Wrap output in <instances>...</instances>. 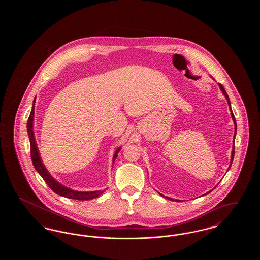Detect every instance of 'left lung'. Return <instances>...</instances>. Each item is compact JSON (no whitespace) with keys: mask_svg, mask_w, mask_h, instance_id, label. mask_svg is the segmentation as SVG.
Listing matches in <instances>:
<instances>
[{"mask_svg":"<svg viewBox=\"0 0 260 260\" xmlns=\"http://www.w3.org/2000/svg\"><path fill=\"white\" fill-rule=\"evenodd\" d=\"M219 85V87H220V89L222 90L223 94L225 95V98L227 99V101H228V104H229V108H230V110H231V116H232V119H233V121H234V123H235V135H234V138H235L236 136V131H237V124H236V119L235 117H234V114H233V112H232V109H231V103H230V100H229V98H228V94H227V92H226V90H225V88L223 87L222 85L221 84H218ZM234 155H235V145L233 144V150H232V156H231V164H230V166H229V169H230V167H231V165H232V161H233V159H234ZM216 187V186H215ZM214 189V188H213ZM210 191H212V190H210ZM209 192V193H210ZM208 194V193H207ZM167 199H170V200H172L173 201V199L169 198V197H166ZM175 201H177V202H179L178 200H175Z\"/></svg>","mask_w":260,"mask_h":260,"instance_id":"8db88e82","label":"left lung"}]
</instances>
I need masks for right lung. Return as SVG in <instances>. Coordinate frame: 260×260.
Wrapping results in <instances>:
<instances>
[{
    "label": "right lung",
    "mask_w": 260,
    "mask_h": 260,
    "mask_svg": "<svg viewBox=\"0 0 260 260\" xmlns=\"http://www.w3.org/2000/svg\"><path fill=\"white\" fill-rule=\"evenodd\" d=\"M35 100L34 99L33 101V106H32V110L30 113V116L28 118V122H27V131H28V136L30 139V146H31V159L32 162L35 167V169L37 170L38 173H40V175L43 177V179L45 180V182L49 185L50 189L65 198L74 199V200H90V199L96 198L99 195L102 194L103 191H93V192H78L71 190L69 188H66L65 186L59 184L55 179H53V177H51L49 172L46 170L45 166L43 165V162L41 161L39 152H38L37 145H36V141H35V137H34V133H33V120H34V108H35ZM120 151V148L118 149L114 155L113 158V162L117 158V154Z\"/></svg>",
    "instance_id": "add662e5"
}]
</instances>
